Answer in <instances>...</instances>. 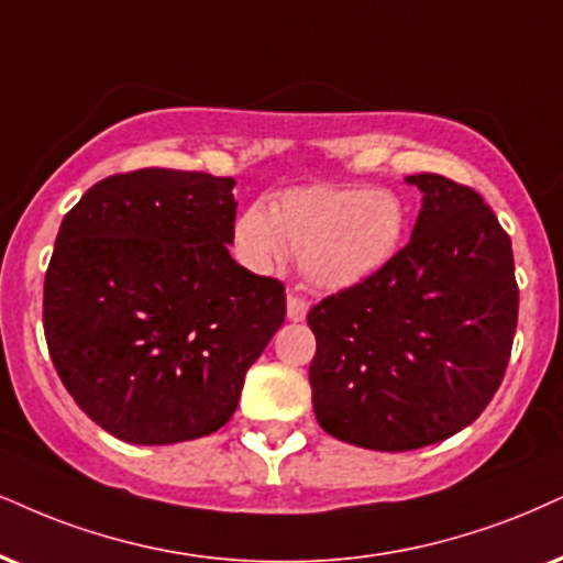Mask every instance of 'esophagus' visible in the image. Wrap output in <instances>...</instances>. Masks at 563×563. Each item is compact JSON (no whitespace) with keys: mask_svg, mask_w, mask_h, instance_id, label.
<instances>
[{"mask_svg":"<svg viewBox=\"0 0 563 563\" xmlns=\"http://www.w3.org/2000/svg\"><path fill=\"white\" fill-rule=\"evenodd\" d=\"M308 310H310V302L305 300L302 295L287 292V318H289V321H295V323L305 321V316H308Z\"/></svg>","mask_w":563,"mask_h":563,"instance_id":"34e87169","label":"esophagus"}]
</instances>
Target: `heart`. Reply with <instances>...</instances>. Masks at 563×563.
<instances>
[{"instance_id": "heart-1", "label": "heart", "mask_w": 563, "mask_h": 563, "mask_svg": "<svg viewBox=\"0 0 563 563\" xmlns=\"http://www.w3.org/2000/svg\"><path fill=\"white\" fill-rule=\"evenodd\" d=\"M407 208L386 187L302 185L247 206L234 221L240 258L255 271L279 266L287 247L300 255L305 282L344 292L376 276L397 255Z\"/></svg>"}]
</instances>
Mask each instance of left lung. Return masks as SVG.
I'll return each mask as SVG.
<instances>
[{"label": "left lung", "mask_w": 563, "mask_h": 563, "mask_svg": "<svg viewBox=\"0 0 563 563\" xmlns=\"http://www.w3.org/2000/svg\"><path fill=\"white\" fill-rule=\"evenodd\" d=\"M412 238L376 276L308 313L316 420L339 441L409 451L467 428L501 386L519 289L511 240L483 198L441 175Z\"/></svg>", "instance_id": "8db88e82"}]
</instances>
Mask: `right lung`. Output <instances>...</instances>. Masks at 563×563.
Returning a JSON list of instances; mask_svg holds the SVG:
<instances>
[{"label": "right lung", "instance_id": "add662e5", "mask_svg": "<svg viewBox=\"0 0 563 563\" xmlns=\"http://www.w3.org/2000/svg\"><path fill=\"white\" fill-rule=\"evenodd\" d=\"M232 177L137 169L62 219L44 282L48 355L69 397L128 443L213 433L287 316L284 284L229 255Z\"/></svg>", "mask_w": 563, "mask_h": 563}]
</instances>
